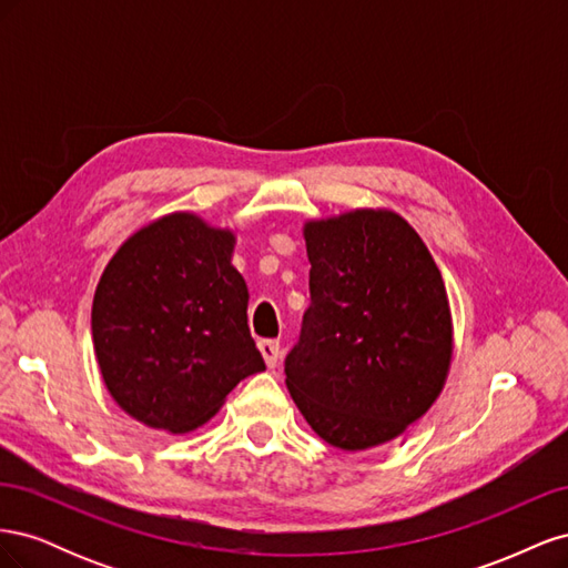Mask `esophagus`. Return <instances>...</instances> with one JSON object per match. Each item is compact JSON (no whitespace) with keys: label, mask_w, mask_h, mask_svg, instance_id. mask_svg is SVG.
<instances>
[{"label":"esophagus","mask_w":568,"mask_h":568,"mask_svg":"<svg viewBox=\"0 0 568 568\" xmlns=\"http://www.w3.org/2000/svg\"><path fill=\"white\" fill-rule=\"evenodd\" d=\"M257 351H261L265 365L267 367H277V359H280V341H257Z\"/></svg>","instance_id":"34e87169"}]
</instances>
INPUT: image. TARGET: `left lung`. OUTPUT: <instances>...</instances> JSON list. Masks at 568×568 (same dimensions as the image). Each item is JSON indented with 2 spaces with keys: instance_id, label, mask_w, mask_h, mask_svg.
<instances>
[{
  "instance_id": "left-lung-1",
  "label": "left lung",
  "mask_w": 568,
  "mask_h": 568,
  "mask_svg": "<svg viewBox=\"0 0 568 568\" xmlns=\"http://www.w3.org/2000/svg\"><path fill=\"white\" fill-rule=\"evenodd\" d=\"M311 307L286 355V388L313 432L346 453L405 434L436 403L453 363L440 270L388 209L307 220Z\"/></svg>"
}]
</instances>
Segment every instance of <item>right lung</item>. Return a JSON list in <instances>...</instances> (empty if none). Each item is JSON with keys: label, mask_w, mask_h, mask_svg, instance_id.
I'll list each match as a JSON object with an SVG mask.
<instances>
[{"label": "right lung", "mask_w": 568, "mask_h": 568, "mask_svg": "<svg viewBox=\"0 0 568 568\" xmlns=\"http://www.w3.org/2000/svg\"><path fill=\"white\" fill-rule=\"evenodd\" d=\"M234 244V230L178 211L128 236L101 274L92 303L101 379L149 428L194 432L265 369Z\"/></svg>", "instance_id": "1"}]
</instances>
